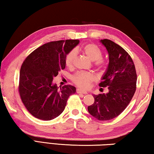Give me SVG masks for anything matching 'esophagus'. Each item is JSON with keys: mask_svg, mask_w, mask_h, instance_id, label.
Listing matches in <instances>:
<instances>
[{"mask_svg": "<svg viewBox=\"0 0 154 154\" xmlns=\"http://www.w3.org/2000/svg\"><path fill=\"white\" fill-rule=\"evenodd\" d=\"M77 92L78 94H87L88 93L86 91L81 90V89H79V88H78V89H77Z\"/></svg>", "mask_w": 154, "mask_h": 154, "instance_id": "obj_1", "label": "esophagus"}]
</instances>
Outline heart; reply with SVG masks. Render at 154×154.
I'll list each match as a JSON object with an SVG mask.
<instances>
[{
  "mask_svg": "<svg viewBox=\"0 0 154 154\" xmlns=\"http://www.w3.org/2000/svg\"><path fill=\"white\" fill-rule=\"evenodd\" d=\"M85 55H86L91 60L94 61V66L98 69H103L106 66L105 61L103 60V53L100 49L94 44H87L82 48L79 49ZM75 57V51H71L68 54L66 58V64L69 67H71L73 64V61ZM95 79L94 75L90 72H78L72 77L73 82L77 86L83 89H86L90 86V83Z\"/></svg>",
  "mask_w": 154,
  "mask_h": 154,
  "instance_id": "heart-1",
  "label": "heart"
}]
</instances>
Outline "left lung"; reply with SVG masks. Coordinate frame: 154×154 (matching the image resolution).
<instances>
[{
    "mask_svg": "<svg viewBox=\"0 0 154 154\" xmlns=\"http://www.w3.org/2000/svg\"><path fill=\"white\" fill-rule=\"evenodd\" d=\"M109 54V65L99 86L108 87L106 94H93L94 103L88 106L90 115L98 120L116 118L126 106L136 91L137 72L131 57L113 41L100 40Z\"/></svg>",
    "mask_w": 154,
    "mask_h": 154,
    "instance_id": "left-lung-1",
    "label": "left lung"
}]
</instances>
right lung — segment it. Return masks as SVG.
<instances>
[{
	"label": "right lung",
	"mask_w": 154,
	"mask_h": 154,
	"mask_svg": "<svg viewBox=\"0 0 154 154\" xmlns=\"http://www.w3.org/2000/svg\"><path fill=\"white\" fill-rule=\"evenodd\" d=\"M79 40L44 44L33 51L21 66L19 93L26 108L36 118L51 120L64 110L68 98L76 92L71 85L58 88L53 79L66 66V57Z\"/></svg>",
	"instance_id": "obj_1"
}]
</instances>
